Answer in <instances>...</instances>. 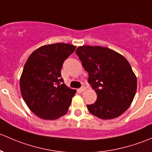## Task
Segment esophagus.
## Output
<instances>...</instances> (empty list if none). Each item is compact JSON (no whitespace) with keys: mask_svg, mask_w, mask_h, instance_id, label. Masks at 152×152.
<instances>
[{"mask_svg":"<svg viewBox=\"0 0 152 152\" xmlns=\"http://www.w3.org/2000/svg\"><path fill=\"white\" fill-rule=\"evenodd\" d=\"M79 90H80V91L83 92V91H86V88L85 86H83V87H81L79 89Z\"/></svg>","mask_w":152,"mask_h":152,"instance_id":"1","label":"esophagus"}]
</instances>
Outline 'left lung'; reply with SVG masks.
<instances>
[{"instance_id": "obj_1", "label": "left lung", "mask_w": 152, "mask_h": 152, "mask_svg": "<svg viewBox=\"0 0 152 152\" xmlns=\"http://www.w3.org/2000/svg\"><path fill=\"white\" fill-rule=\"evenodd\" d=\"M76 53L97 95L96 102L87 105L89 113L103 120L120 116L131 105L137 90V77L128 61L102 46H79Z\"/></svg>"}]
</instances>
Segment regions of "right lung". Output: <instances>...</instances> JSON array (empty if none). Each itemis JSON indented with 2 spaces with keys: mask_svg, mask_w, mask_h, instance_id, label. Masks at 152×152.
<instances>
[{
  "mask_svg": "<svg viewBox=\"0 0 152 152\" xmlns=\"http://www.w3.org/2000/svg\"><path fill=\"white\" fill-rule=\"evenodd\" d=\"M70 44L40 47L30 55L20 79L22 96L28 108L39 118L56 120L67 113L76 90L61 78L64 61L75 50Z\"/></svg>",
  "mask_w": 152,
  "mask_h": 152,
  "instance_id": "add662e5",
  "label": "right lung"
}]
</instances>
